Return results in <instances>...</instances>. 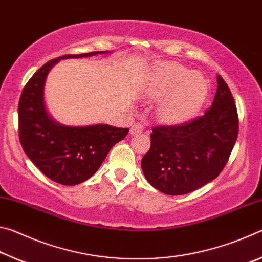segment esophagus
I'll list each match as a JSON object with an SVG mask.
<instances>
[{
    "instance_id": "esophagus-1",
    "label": "esophagus",
    "mask_w": 262,
    "mask_h": 262,
    "mask_svg": "<svg viewBox=\"0 0 262 262\" xmlns=\"http://www.w3.org/2000/svg\"><path fill=\"white\" fill-rule=\"evenodd\" d=\"M143 130H144L143 125H141V123H134V125L132 126L129 133L130 135H136V134H141Z\"/></svg>"
}]
</instances>
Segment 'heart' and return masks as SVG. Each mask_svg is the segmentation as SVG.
Returning <instances> with one entry per match:
<instances>
[{
	"instance_id": "1",
	"label": "heart",
	"mask_w": 262,
	"mask_h": 262,
	"mask_svg": "<svg viewBox=\"0 0 262 262\" xmlns=\"http://www.w3.org/2000/svg\"><path fill=\"white\" fill-rule=\"evenodd\" d=\"M207 92V82L201 75L190 73L177 63L159 68L148 90L152 98L167 95L158 105V115L163 121L170 123L192 118L205 101Z\"/></svg>"
}]
</instances>
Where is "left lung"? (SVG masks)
Here are the masks:
<instances>
[{"label":"left lung","mask_w":262,"mask_h":262,"mask_svg":"<svg viewBox=\"0 0 262 262\" xmlns=\"http://www.w3.org/2000/svg\"><path fill=\"white\" fill-rule=\"evenodd\" d=\"M212 105L180 125L155 126L151 145L142 158L145 178L168 195L193 192L214 180L227 165L238 137L237 107L220 75Z\"/></svg>","instance_id":"1"}]
</instances>
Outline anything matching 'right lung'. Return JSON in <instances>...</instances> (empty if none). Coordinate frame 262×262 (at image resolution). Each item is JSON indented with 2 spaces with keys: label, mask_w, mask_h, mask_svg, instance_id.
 I'll list each match as a JSON object with an SVG mask.
<instances>
[{
  "label": "right lung",
  "mask_w": 262,
  "mask_h": 262,
  "mask_svg": "<svg viewBox=\"0 0 262 262\" xmlns=\"http://www.w3.org/2000/svg\"><path fill=\"white\" fill-rule=\"evenodd\" d=\"M104 52L67 54L46 62L21 91L18 104L19 141L24 152L43 174L61 185H77L96 173L111 148L129 129L108 125L69 127L55 122L43 104V84L57 61Z\"/></svg>",
  "instance_id": "add662e5"
}]
</instances>
